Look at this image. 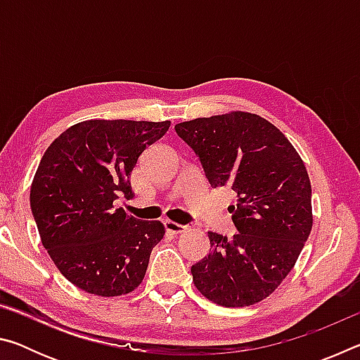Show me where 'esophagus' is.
<instances>
[{"mask_svg":"<svg viewBox=\"0 0 360 360\" xmlns=\"http://www.w3.org/2000/svg\"><path fill=\"white\" fill-rule=\"evenodd\" d=\"M163 225H165V229H167V231H169V233H182V231H186L187 230V227H184V225H181V224H176V222H173V221H163Z\"/></svg>","mask_w":360,"mask_h":360,"instance_id":"34e87169","label":"esophagus"}]
</instances>
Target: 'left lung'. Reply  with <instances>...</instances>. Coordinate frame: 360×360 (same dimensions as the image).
<instances>
[{
    "instance_id": "1",
    "label": "left lung",
    "mask_w": 360,
    "mask_h": 360,
    "mask_svg": "<svg viewBox=\"0 0 360 360\" xmlns=\"http://www.w3.org/2000/svg\"><path fill=\"white\" fill-rule=\"evenodd\" d=\"M202 163L212 188L231 187L238 233L208 231L210 254L191 271L193 284L222 307L264 300L289 275L313 227L311 184L300 155L270 122L251 112L174 125Z\"/></svg>"
}]
</instances>
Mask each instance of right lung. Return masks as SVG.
<instances>
[{
    "label": "right lung",
    "mask_w": 360,
    "mask_h": 360,
    "mask_svg": "<svg viewBox=\"0 0 360 360\" xmlns=\"http://www.w3.org/2000/svg\"><path fill=\"white\" fill-rule=\"evenodd\" d=\"M168 129L169 120H85L42 155L30 206L42 245L76 288L115 297L141 284L165 227L115 210L114 202L130 197L139 155Z\"/></svg>",
    "instance_id": "1"
}]
</instances>
